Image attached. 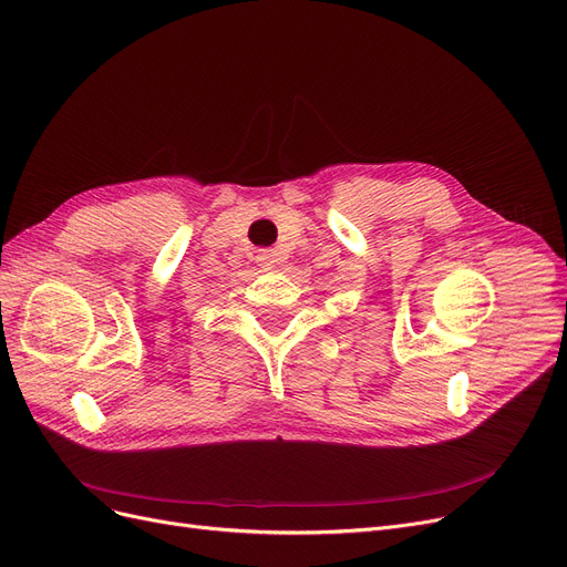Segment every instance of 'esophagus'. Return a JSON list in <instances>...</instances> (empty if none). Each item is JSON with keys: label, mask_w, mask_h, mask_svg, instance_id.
<instances>
[{"label": "esophagus", "mask_w": 567, "mask_h": 567, "mask_svg": "<svg viewBox=\"0 0 567 567\" xmlns=\"http://www.w3.org/2000/svg\"><path fill=\"white\" fill-rule=\"evenodd\" d=\"M278 261H280V252L278 250H259V255H257V264L261 266V270L276 268Z\"/></svg>", "instance_id": "34e87169"}]
</instances>
